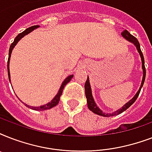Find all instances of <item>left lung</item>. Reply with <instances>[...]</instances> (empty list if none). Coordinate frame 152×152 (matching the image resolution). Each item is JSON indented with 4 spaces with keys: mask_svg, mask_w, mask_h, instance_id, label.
Listing matches in <instances>:
<instances>
[{
    "mask_svg": "<svg viewBox=\"0 0 152 152\" xmlns=\"http://www.w3.org/2000/svg\"><path fill=\"white\" fill-rule=\"evenodd\" d=\"M121 35H122L125 39H127L128 41L131 42L132 43L134 44L135 46H137V49L138 52H139L140 55V57H141V61H142V69H143V72H144V76H143V80H142L141 86L140 88L139 91H137V93L136 94L134 97L132 98V99L130 100L129 102L125 104V106H123L122 108L118 110V111H116L114 113H103L102 111L100 110V109L96 106V104L94 102V99H93L92 95H91V86L90 83H89V79H87V80L85 82V85H84V88H85V95L86 98H87V102H88V106L90 110H91L93 113H96L98 115L100 116H103V117H111V116H115L117 114H120L122 112H124L125 110H126L131 105H132V103H134V102L137 99V98L139 96V94L140 92V90H141L142 87L144 85V80H145V76H146V69H145V65H144V55H143V53L141 52V50H140V42H138L137 39L136 37H134L133 35L130 34L129 32L127 30H124L122 32H121Z\"/></svg>",
    "mask_w": 152,
    "mask_h": 152,
    "instance_id": "obj_1",
    "label": "left lung"
}]
</instances>
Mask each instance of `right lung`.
I'll list each match as a JSON object with an SVG mask.
<instances>
[{
    "instance_id": "right-lung-1",
    "label": "right lung",
    "mask_w": 152,
    "mask_h": 152,
    "mask_svg": "<svg viewBox=\"0 0 152 152\" xmlns=\"http://www.w3.org/2000/svg\"><path fill=\"white\" fill-rule=\"evenodd\" d=\"M39 25H34V26H32V27H30L29 28H27V29H26L24 31H23L22 33H20V34H19L17 35V36L15 37V39H14V42H13L11 44L10 46V48H9V53H8V64H7V66H8V80H9V81H10V73H9V60H10V57H11V53H12V51L13 48H14V46L16 45V43H17L18 42L20 41V39H21V38H23V37L24 36V35H26V34H27L28 33H30L31 31H32L33 30H34L35 28H37V27H39ZM73 77V75H70V76H69L68 77H67L65 80H64V82L62 83L61 86V88H60L59 91H58V93L57 94V95L55 96L54 99L52 100L51 102H50L49 103L46 104V105H43V106H38V107H36V106H27V104H25V106H28L29 108L32 109V110H48V109H50L52 108V107H53V106H57V104H58V102H59V100H60V97H61V95L62 92H63V89H64V86L66 85L67 83H69V81L71 80V79Z\"/></svg>"
}]
</instances>
